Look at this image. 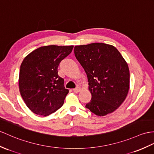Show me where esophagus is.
I'll return each mask as SVG.
<instances>
[{
	"label": "esophagus",
	"mask_w": 154,
	"mask_h": 154,
	"mask_svg": "<svg viewBox=\"0 0 154 154\" xmlns=\"http://www.w3.org/2000/svg\"><path fill=\"white\" fill-rule=\"evenodd\" d=\"M72 90H73L74 92L78 93V92H79L80 91V87H77V88H76L75 89H73Z\"/></svg>",
	"instance_id": "esophagus-1"
}]
</instances>
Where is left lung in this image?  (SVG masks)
<instances>
[{"mask_svg": "<svg viewBox=\"0 0 154 154\" xmlns=\"http://www.w3.org/2000/svg\"><path fill=\"white\" fill-rule=\"evenodd\" d=\"M74 55L87 74L91 99L87 108L97 116L115 111L125 100L129 89V70L114 46L92 43L74 47Z\"/></svg>", "mask_w": 154, "mask_h": 154, "instance_id": "1", "label": "left lung"}]
</instances>
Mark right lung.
<instances>
[{"instance_id":"add662e5","label":"right lung","mask_w":154,"mask_h":154,"mask_svg":"<svg viewBox=\"0 0 154 154\" xmlns=\"http://www.w3.org/2000/svg\"><path fill=\"white\" fill-rule=\"evenodd\" d=\"M73 46H42L32 51L20 66L19 88L26 105L33 113L47 116L61 108L69 90L58 74L62 60Z\"/></svg>"}]
</instances>
